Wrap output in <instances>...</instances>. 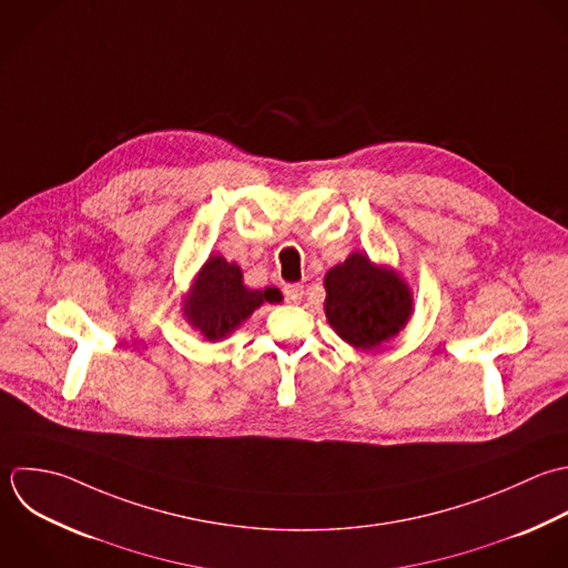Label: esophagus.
Listing matches in <instances>:
<instances>
[{"label": "esophagus", "mask_w": 568, "mask_h": 568, "mask_svg": "<svg viewBox=\"0 0 568 568\" xmlns=\"http://www.w3.org/2000/svg\"><path fill=\"white\" fill-rule=\"evenodd\" d=\"M283 296L287 303H298L303 298V285L298 283H290L283 287Z\"/></svg>", "instance_id": "esophagus-1"}]
</instances>
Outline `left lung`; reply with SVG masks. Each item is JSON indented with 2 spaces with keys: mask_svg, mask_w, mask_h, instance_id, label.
<instances>
[{
  "mask_svg": "<svg viewBox=\"0 0 568 568\" xmlns=\"http://www.w3.org/2000/svg\"><path fill=\"white\" fill-rule=\"evenodd\" d=\"M325 314L336 334L354 347L372 349L396 336L409 314L412 294L389 270L365 254H352L325 276Z\"/></svg>",
  "mask_w": 568,
  "mask_h": 568,
  "instance_id": "1",
  "label": "left lung"
}]
</instances>
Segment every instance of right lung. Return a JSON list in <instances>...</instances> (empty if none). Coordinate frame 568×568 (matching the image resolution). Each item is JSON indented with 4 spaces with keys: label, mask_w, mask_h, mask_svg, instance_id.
Listing matches in <instances>:
<instances>
[{
    "label": "right lung",
    "mask_w": 568,
    "mask_h": 568,
    "mask_svg": "<svg viewBox=\"0 0 568 568\" xmlns=\"http://www.w3.org/2000/svg\"><path fill=\"white\" fill-rule=\"evenodd\" d=\"M281 301L278 290H247L241 270L223 256H212L185 301L187 321L210 341L225 338L263 303Z\"/></svg>",
    "instance_id": "add662e5"
}]
</instances>
